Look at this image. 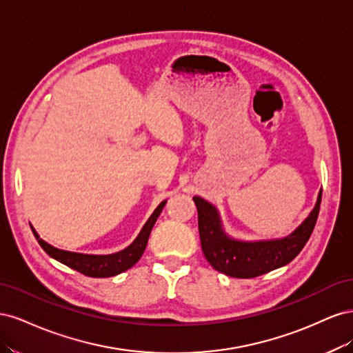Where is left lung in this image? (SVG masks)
Returning <instances> with one entry per match:
<instances>
[{
    "instance_id": "1",
    "label": "left lung",
    "mask_w": 353,
    "mask_h": 353,
    "mask_svg": "<svg viewBox=\"0 0 353 353\" xmlns=\"http://www.w3.org/2000/svg\"><path fill=\"white\" fill-rule=\"evenodd\" d=\"M321 197L323 190L319 191L312 212L290 236L276 240L240 241L228 237L223 231L216 208L201 197L194 196L203 253L213 268L234 279H254L280 268L292 262L311 237Z\"/></svg>"
}]
</instances>
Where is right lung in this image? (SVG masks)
Here are the masks:
<instances>
[{"mask_svg": "<svg viewBox=\"0 0 353 353\" xmlns=\"http://www.w3.org/2000/svg\"><path fill=\"white\" fill-rule=\"evenodd\" d=\"M165 205H166V200H163L156 208L153 215L148 218L141 232L138 234V237L132 241L131 245H128L126 249L112 254H83V253H74V252L52 248L51 244L39 239L34 227L30 228L34 231V236L37 237L41 248L44 249L51 258H54L56 261L65 263L66 266H69V268L78 271L83 275L94 276V279H104V276H113L126 270H130L138 261H140V258L145 250L148 237H150L152 228L154 225V222L157 221L160 212H162V209L165 208Z\"/></svg>", "mask_w": 353, "mask_h": 353, "instance_id": "add662e5", "label": "right lung"}]
</instances>
